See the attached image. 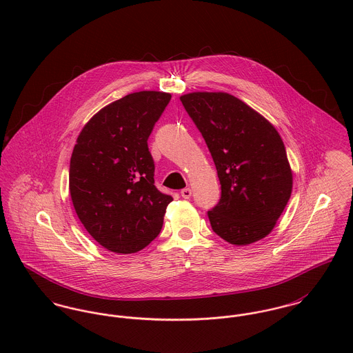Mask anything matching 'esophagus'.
I'll return each instance as SVG.
<instances>
[{"label": "esophagus", "instance_id": "esophagus-1", "mask_svg": "<svg viewBox=\"0 0 353 353\" xmlns=\"http://www.w3.org/2000/svg\"><path fill=\"white\" fill-rule=\"evenodd\" d=\"M181 196H182L183 199H190V196H192V190H190L189 188L182 189V190H181Z\"/></svg>", "mask_w": 353, "mask_h": 353}]
</instances>
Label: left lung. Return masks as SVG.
<instances>
[{
  "instance_id": "left-lung-1",
  "label": "left lung",
  "mask_w": 353,
  "mask_h": 353,
  "mask_svg": "<svg viewBox=\"0 0 353 353\" xmlns=\"http://www.w3.org/2000/svg\"><path fill=\"white\" fill-rule=\"evenodd\" d=\"M181 101L208 145L221 197L208 210L213 232L243 246L265 238L292 192V172L277 130L246 103L224 92Z\"/></svg>"
}]
</instances>
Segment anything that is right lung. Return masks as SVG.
Segmentation results:
<instances>
[{
  "label": "right lung",
  "mask_w": 353,
  "mask_h": 353,
  "mask_svg": "<svg viewBox=\"0 0 353 353\" xmlns=\"http://www.w3.org/2000/svg\"><path fill=\"white\" fill-rule=\"evenodd\" d=\"M171 95L141 91L101 108L73 148L69 190L90 235L121 254L147 248L160 234L172 197L154 186L148 137Z\"/></svg>",
  "instance_id": "1"
}]
</instances>
